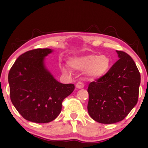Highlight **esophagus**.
I'll return each mask as SVG.
<instances>
[{
  "label": "esophagus",
  "instance_id": "esophagus-1",
  "mask_svg": "<svg viewBox=\"0 0 148 148\" xmlns=\"http://www.w3.org/2000/svg\"><path fill=\"white\" fill-rule=\"evenodd\" d=\"M76 87L79 88V89H81V88H83L84 87V84H83L82 82H81V81H79V82L76 84Z\"/></svg>",
  "mask_w": 148,
  "mask_h": 148
}]
</instances>
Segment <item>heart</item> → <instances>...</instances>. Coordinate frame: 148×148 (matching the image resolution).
Wrapping results in <instances>:
<instances>
[{
	"mask_svg": "<svg viewBox=\"0 0 148 148\" xmlns=\"http://www.w3.org/2000/svg\"><path fill=\"white\" fill-rule=\"evenodd\" d=\"M72 67L79 70H86L90 77L99 78L104 75L108 70L110 59L106 56L90 55L76 58L69 61Z\"/></svg>",
	"mask_w": 148,
	"mask_h": 148,
	"instance_id": "b5f03b06",
	"label": "heart"
}]
</instances>
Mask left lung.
<instances>
[{"instance_id": "left-lung-1", "label": "left lung", "mask_w": 148, "mask_h": 148, "mask_svg": "<svg viewBox=\"0 0 148 148\" xmlns=\"http://www.w3.org/2000/svg\"><path fill=\"white\" fill-rule=\"evenodd\" d=\"M116 51L119 60L88 88V113L99 123L113 124L124 120L138 101L140 72L130 55L123 51Z\"/></svg>"}]
</instances>
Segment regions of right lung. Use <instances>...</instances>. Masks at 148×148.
Masks as SVG:
<instances>
[{
    "mask_svg": "<svg viewBox=\"0 0 148 148\" xmlns=\"http://www.w3.org/2000/svg\"><path fill=\"white\" fill-rule=\"evenodd\" d=\"M50 49H35L21 54L8 74L12 103L28 121L47 123L55 120L62 103L74 85L60 84L45 68L44 58Z\"/></svg>",
    "mask_w": 148,
    "mask_h": 148,
    "instance_id": "1",
    "label": "right lung"
}]
</instances>
